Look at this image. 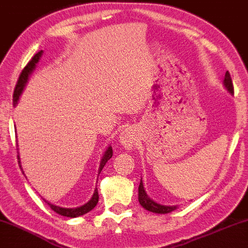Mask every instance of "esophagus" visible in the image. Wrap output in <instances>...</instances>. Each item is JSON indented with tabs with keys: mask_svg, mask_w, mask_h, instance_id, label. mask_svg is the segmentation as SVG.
I'll list each match as a JSON object with an SVG mask.
<instances>
[{
	"mask_svg": "<svg viewBox=\"0 0 248 248\" xmlns=\"http://www.w3.org/2000/svg\"><path fill=\"white\" fill-rule=\"evenodd\" d=\"M136 141V133L134 132L132 128H126L122 130L120 134V142L124 148L129 149Z\"/></svg>",
	"mask_w": 248,
	"mask_h": 248,
	"instance_id": "1",
	"label": "esophagus"
}]
</instances>
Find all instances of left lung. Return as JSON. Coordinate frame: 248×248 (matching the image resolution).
Returning <instances> with one entry per match:
<instances>
[{"instance_id": "left-lung-1", "label": "left lung", "mask_w": 248, "mask_h": 248, "mask_svg": "<svg viewBox=\"0 0 248 248\" xmlns=\"http://www.w3.org/2000/svg\"><path fill=\"white\" fill-rule=\"evenodd\" d=\"M224 85L225 88L231 92V93H233V83H232L231 75H230L229 71H226L225 73ZM139 201L144 209L151 211V213L169 214L171 213V211L177 209V205H162V204L156 203V202H154L153 200L147 195V193H145L142 181L140 183V186H139Z\"/></svg>"}]
</instances>
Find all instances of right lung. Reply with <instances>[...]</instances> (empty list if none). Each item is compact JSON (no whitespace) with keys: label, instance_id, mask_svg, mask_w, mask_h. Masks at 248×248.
Instances as JSON below:
<instances>
[{"label":"right lung","instance_id":"right-lung-1","mask_svg":"<svg viewBox=\"0 0 248 248\" xmlns=\"http://www.w3.org/2000/svg\"><path fill=\"white\" fill-rule=\"evenodd\" d=\"M41 54H43V50L38 52L37 54L33 56V58L30 60L29 63L26 64L25 67H24V69L22 70V73H20L19 78H18V80H17L16 88H15V91H14V105H16L17 101H18L19 95H20V93H22L24 86H25L26 82H28V78H29L30 74H31L32 70L34 69L35 64L38 63V61H39V59H40ZM112 155H113L112 147H108V149H107V150H106L105 155H104L103 159H101L99 172H101V170H103L104 166H105V164L107 163V160L111 159ZM18 159H19V156H18ZM19 168H20V166H19ZM98 200H99V195H98V189L95 188L93 196H92L90 201H89L88 203H85L84 205H82V207H78V208H61V207H56V205H54V204H50V203H48V202H46V203L48 204L50 209L54 210L56 214L61 215V216L71 217V218H74V217L82 216V215H84L86 213H89V211H91L95 207V205H97Z\"/></svg>","mask_w":248,"mask_h":248}]
</instances>
